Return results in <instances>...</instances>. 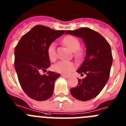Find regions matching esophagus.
Listing matches in <instances>:
<instances>
[{
  "mask_svg": "<svg viewBox=\"0 0 126 126\" xmlns=\"http://www.w3.org/2000/svg\"><path fill=\"white\" fill-rule=\"evenodd\" d=\"M61 76L63 77V78H69V77L68 76L64 75V74H62V75H61Z\"/></svg>",
  "mask_w": 126,
  "mask_h": 126,
  "instance_id": "34e87169",
  "label": "esophagus"
}]
</instances>
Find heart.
Returning <instances> with one entry per match:
<instances>
[{"label":"heart","instance_id":"b5f03b06","mask_svg":"<svg viewBox=\"0 0 126 126\" xmlns=\"http://www.w3.org/2000/svg\"><path fill=\"white\" fill-rule=\"evenodd\" d=\"M63 43L66 45L71 51L74 52V56L76 58H80L83 55V53L79 50L80 43L76 37L73 36H68L64 38ZM48 57L51 61H54L56 59V52H55V45L54 43H52L48 46L47 49ZM76 65L74 62L69 61H61L58 62L53 65V69L55 72L64 74H68L71 71L75 69Z\"/></svg>","mask_w":126,"mask_h":126}]
</instances>
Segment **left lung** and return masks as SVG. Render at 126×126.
<instances>
[{
    "label": "left lung",
    "mask_w": 126,
    "mask_h": 126,
    "mask_svg": "<svg viewBox=\"0 0 126 126\" xmlns=\"http://www.w3.org/2000/svg\"><path fill=\"white\" fill-rule=\"evenodd\" d=\"M65 34L81 38L86 45L85 58L77 72L86 76L78 79V84L70 92L77 100H90L100 93L109 80L113 61L110 46L100 33L88 28L67 30Z\"/></svg>",
    "instance_id": "1"
}]
</instances>
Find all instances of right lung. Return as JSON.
<instances>
[{
  "instance_id": "1",
  "label": "right lung",
  "mask_w": 126,
  "mask_h": 126,
  "mask_svg": "<svg viewBox=\"0 0 126 126\" xmlns=\"http://www.w3.org/2000/svg\"><path fill=\"white\" fill-rule=\"evenodd\" d=\"M65 32L36 25L22 36L15 47L14 67L19 82L33 100H46L53 94L55 81L61 75L50 71L47 74L40 73L50 65L48 46Z\"/></svg>"
}]
</instances>
